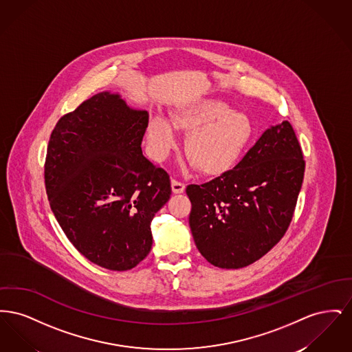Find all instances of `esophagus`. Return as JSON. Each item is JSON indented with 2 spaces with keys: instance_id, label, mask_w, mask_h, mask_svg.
<instances>
[{
  "instance_id": "obj_1",
  "label": "esophagus",
  "mask_w": 352,
  "mask_h": 352,
  "mask_svg": "<svg viewBox=\"0 0 352 352\" xmlns=\"http://www.w3.org/2000/svg\"><path fill=\"white\" fill-rule=\"evenodd\" d=\"M171 188H173L174 194H181V192H184L186 186L184 182H181L178 179H171Z\"/></svg>"
}]
</instances>
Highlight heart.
<instances>
[{
    "mask_svg": "<svg viewBox=\"0 0 352 352\" xmlns=\"http://www.w3.org/2000/svg\"><path fill=\"white\" fill-rule=\"evenodd\" d=\"M173 125L188 132L187 157L206 174H220L232 168L253 134L248 116L234 112L219 100L198 101L184 107L173 115ZM148 137L158 157L165 155L175 144L174 129L162 116L151 118Z\"/></svg>",
    "mask_w": 352,
    "mask_h": 352,
    "instance_id": "obj_1",
    "label": "heart"
}]
</instances>
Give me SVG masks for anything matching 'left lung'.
Wrapping results in <instances>:
<instances>
[{
  "label": "left lung",
  "mask_w": 352,
  "mask_h": 352,
  "mask_svg": "<svg viewBox=\"0 0 352 352\" xmlns=\"http://www.w3.org/2000/svg\"><path fill=\"white\" fill-rule=\"evenodd\" d=\"M305 174L301 145L289 121L267 129L231 170L188 184L190 228L201 256L224 269L247 267L287 231Z\"/></svg>",
  "instance_id": "1"
}]
</instances>
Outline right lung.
Masks as SVG:
<instances>
[{
  "mask_svg": "<svg viewBox=\"0 0 352 352\" xmlns=\"http://www.w3.org/2000/svg\"><path fill=\"white\" fill-rule=\"evenodd\" d=\"M146 111L100 92L59 118L50 135L45 184L60 228L91 263L109 270L140 264L151 223L170 199L168 173L142 155Z\"/></svg>",
  "mask_w": 352,
  "mask_h": 352,
  "instance_id": "1",
  "label": "right lung"
}]
</instances>
